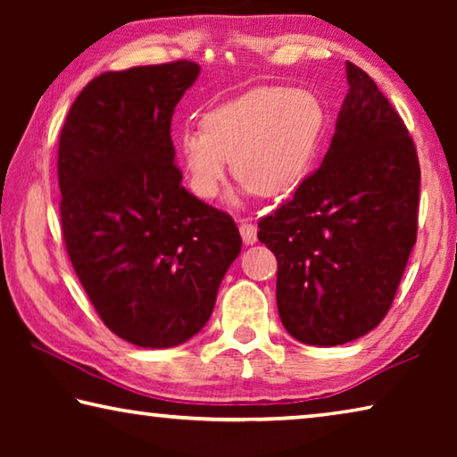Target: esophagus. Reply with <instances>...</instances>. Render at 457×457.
Segmentation results:
<instances>
[{
  "mask_svg": "<svg viewBox=\"0 0 457 457\" xmlns=\"http://www.w3.org/2000/svg\"><path fill=\"white\" fill-rule=\"evenodd\" d=\"M239 234H242V239L245 244H256L258 239V228L253 226L252 221L242 220L239 221Z\"/></svg>",
  "mask_w": 457,
  "mask_h": 457,
  "instance_id": "esophagus-1",
  "label": "esophagus"
}]
</instances>
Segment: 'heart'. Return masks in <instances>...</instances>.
Wrapping results in <instances>:
<instances>
[{
	"mask_svg": "<svg viewBox=\"0 0 457 457\" xmlns=\"http://www.w3.org/2000/svg\"><path fill=\"white\" fill-rule=\"evenodd\" d=\"M204 129H185L175 157L191 193L218 195L231 161L234 177L264 197L284 195L304 179L322 133V108L312 95L260 88L213 108Z\"/></svg>",
	"mask_w": 457,
	"mask_h": 457,
	"instance_id": "b5f03b06",
	"label": "heart"
}]
</instances>
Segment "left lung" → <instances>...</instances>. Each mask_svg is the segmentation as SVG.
<instances>
[{
    "label": "left lung",
    "mask_w": 457,
    "mask_h": 457,
    "mask_svg": "<svg viewBox=\"0 0 457 457\" xmlns=\"http://www.w3.org/2000/svg\"><path fill=\"white\" fill-rule=\"evenodd\" d=\"M346 80L322 165L258 221L278 260L284 328L319 346L351 343L385 319L420 215L421 169L403 119L353 62Z\"/></svg>",
    "instance_id": "1"
}]
</instances>
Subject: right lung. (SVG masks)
<instances>
[{"label":"right lung","instance_id":"right-lung-1","mask_svg":"<svg viewBox=\"0 0 457 457\" xmlns=\"http://www.w3.org/2000/svg\"><path fill=\"white\" fill-rule=\"evenodd\" d=\"M199 71L175 60L100 74L60 133L68 258L100 320L143 349L197 335L242 250L231 215L191 195L175 165L171 117Z\"/></svg>","mask_w":457,"mask_h":457}]
</instances>
